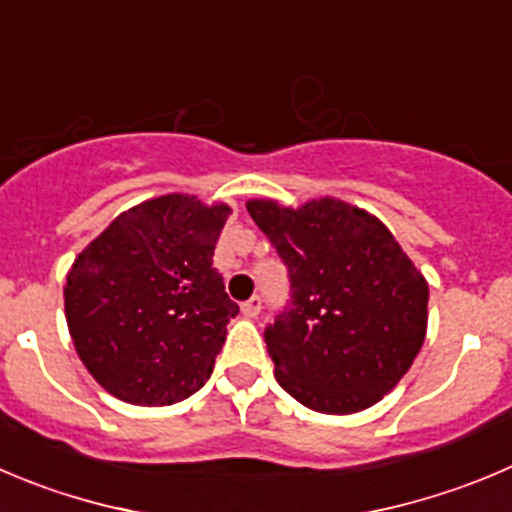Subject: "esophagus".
Instances as JSON below:
<instances>
[{
    "label": "esophagus",
    "instance_id": "esophagus-1",
    "mask_svg": "<svg viewBox=\"0 0 512 512\" xmlns=\"http://www.w3.org/2000/svg\"><path fill=\"white\" fill-rule=\"evenodd\" d=\"M241 311H243V316H248V319H253V316H259L261 296H251V299H248V301H243Z\"/></svg>",
    "mask_w": 512,
    "mask_h": 512
}]
</instances>
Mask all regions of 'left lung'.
Listing matches in <instances>:
<instances>
[{
  "instance_id": "obj_1",
  "label": "left lung",
  "mask_w": 512,
  "mask_h": 512,
  "mask_svg": "<svg viewBox=\"0 0 512 512\" xmlns=\"http://www.w3.org/2000/svg\"><path fill=\"white\" fill-rule=\"evenodd\" d=\"M246 208L289 271V304L264 332L279 384L324 415L372 407L425 342V276L382 221L337 198Z\"/></svg>"
}]
</instances>
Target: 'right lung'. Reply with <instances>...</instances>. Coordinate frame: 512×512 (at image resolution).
Here are the masks:
<instances>
[{
  "label": "right lung",
  "mask_w": 512,
  "mask_h": 512,
  "mask_svg": "<svg viewBox=\"0 0 512 512\" xmlns=\"http://www.w3.org/2000/svg\"><path fill=\"white\" fill-rule=\"evenodd\" d=\"M231 208L173 193L120 213L67 274L65 314L87 372L113 397L163 407L208 382L238 314L213 251Z\"/></svg>",
  "instance_id": "obj_1"
}]
</instances>
